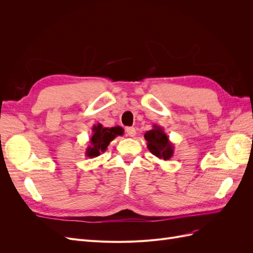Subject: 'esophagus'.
<instances>
[{
  "label": "esophagus",
  "instance_id": "1",
  "mask_svg": "<svg viewBox=\"0 0 253 253\" xmlns=\"http://www.w3.org/2000/svg\"><path fill=\"white\" fill-rule=\"evenodd\" d=\"M126 135L129 136V137H134V136L136 135V129H135V127H133V126L126 127Z\"/></svg>",
  "mask_w": 253,
  "mask_h": 253
}]
</instances>
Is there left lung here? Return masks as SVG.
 <instances>
[{"instance_id": "left-lung-1", "label": "left lung", "mask_w": 253, "mask_h": 253, "mask_svg": "<svg viewBox=\"0 0 253 253\" xmlns=\"http://www.w3.org/2000/svg\"><path fill=\"white\" fill-rule=\"evenodd\" d=\"M144 139L147 140L149 151L159 159L168 160L174 154V144L165 133L164 128L154 125L150 131L145 132Z\"/></svg>"}]
</instances>
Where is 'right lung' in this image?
<instances>
[{
	"label": "right lung",
	"mask_w": 253,
	"mask_h": 253,
	"mask_svg": "<svg viewBox=\"0 0 253 253\" xmlns=\"http://www.w3.org/2000/svg\"><path fill=\"white\" fill-rule=\"evenodd\" d=\"M88 147L85 151V156L89 158H95L99 156L101 153L105 152L108 149V145L112 140L116 138L117 136L124 135V128L120 126L113 127H103L101 124L94 125Z\"/></svg>",
	"instance_id": "1"
}]
</instances>
